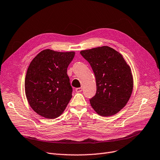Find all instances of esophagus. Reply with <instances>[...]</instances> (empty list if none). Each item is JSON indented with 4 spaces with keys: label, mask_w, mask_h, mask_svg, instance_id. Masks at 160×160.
Here are the masks:
<instances>
[{
    "label": "esophagus",
    "mask_w": 160,
    "mask_h": 160,
    "mask_svg": "<svg viewBox=\"0 0 160 160\" xmlns=\"http://www.w3.org/2000/svg\"><path fill=\"white\" fill-rule=\"evenodd\" d=\"M75 90H76V92H81V91L82 90V87H79V88H77L75 89Z\"/></svg>",
    "instance_id": "obj_1"
}]
</instances>
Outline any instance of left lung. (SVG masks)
I'll list each match as a JSON object with an SVG mask.
<instances>
[{
  "label": "left lung",
  "mask_w": 160,
  "mask_h": 160,
  "mask_svg": "<svg viewBox=\"0 0 160 160\" xmlns=\"http://www.w3.org/2000/svg\"><path fill=\"white\" fill-rule=\"evenodd\" d=\"M81 55L92 67L96 81V95L90 100L99 115L110 117L124 108L133 87L131 68L120 53L109 46L82 50Z\"/></svg>",
  "instance_id": "obj_1"
}]
</instances>
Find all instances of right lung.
<instances>
[{
	"label": "right lung",
	"mask_w": 160,
	"mask_h": 160,
	"mask_svg": "<svg viewBox=\"0 0 160 160\" xmlns=\"http://www.w3.org/2000/svg\"><path fill=\"white\" fill-rule=\"evenodd\" d=\"M75 52L45 49L30 62L25 80L27 101L34 111L54 119L64 111L72 97L67 68Z\"/></svg>",
	"instance_id": "right-lung-1"
}]
</instances>
